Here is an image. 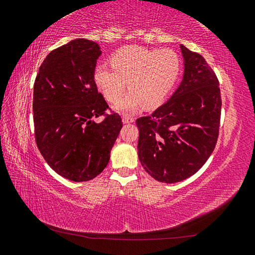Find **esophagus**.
<instances>
[{"instance_id": "obj_1", "label": "esophagus", "mask_w": 255, "mask_h": 255, "mask_svg": "<svg viewBox=\"0 0 255 255\" xmlns=\"http://www.w3.org/2000/svg\"><path fill=\"white\" fill-rule=\"evenodd\" d=\"M122 121H123L124 124H128V123H133V122H134V119L131 118V116H128V115H124Z\"/></svg>"}]
</instances>
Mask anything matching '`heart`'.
I'll list each match as a JSON object with an SVG mask.
<instances>
[{
  "instance_id": "heart-1",
  "label": "heart",
  "mask_w": 255,
  "mask_h": 255,
  "mask_svg": "<svg viewBox=\"0 0 255 255\" xmlns=\"http://www.w3.org/2000/svg\"><path fill=\"white\" fill-rule=\"evenodd\" d=\"M112 68L97 67L95 80L103 95L116 103L124 95L127 82L131 92L115 109L130 114L140 109L158 105L175 84L179 75L180 59L171 49H148L128 46L119 49L111 58Z\"/></svg>"
}]
</instances>
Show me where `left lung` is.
<instances>
[{"label":"left lung","instance_id":"8db88e82","mask_svg":"<svg viewBox=\"0 0 255 255\" xmlns=\"http://www.w3.org/2000/svg\"><path fill=\"white\" fill-rule=\"evenodd\" d=\"M185 74L170 100L139 118L137 153L155 180L172 184L197 172L213 153L220 133V83L199 53L180 46Z\"/></svg>","mask_w":255,"mask_h":255}]
</instances>
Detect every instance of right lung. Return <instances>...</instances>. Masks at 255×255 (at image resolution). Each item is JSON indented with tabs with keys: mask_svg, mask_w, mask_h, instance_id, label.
Instances as JSON below:
<instances>
[{
	"mask_svg": "<svg viewBox=\"0 0 255 255\" xmlns=\"http://www.w3.org/2000/svg\"><path fill=\"white\" fill-rule=\"evenodd\" d=\"M96 42L75 39L52 50L40 66L33 86V123L37 146L58 175L88 181L104 170L122 128L94 80ZM104 116L101 124L94 117Z\"/></svg>",
	"mask_w": 255,
	"mask_h": 255,
	"instance_id": "add662e5",
	"label": "right lung"
}]
</instances>
